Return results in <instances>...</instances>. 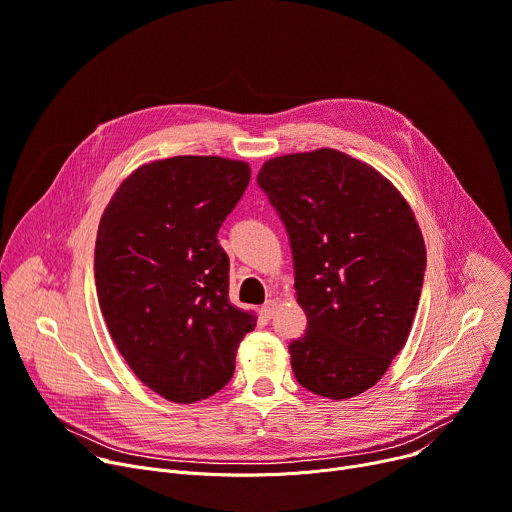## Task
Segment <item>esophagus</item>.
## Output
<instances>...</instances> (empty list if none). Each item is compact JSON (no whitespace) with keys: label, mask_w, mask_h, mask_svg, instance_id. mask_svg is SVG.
<instances>
[{"label":"esophagus","mask_w":512,"mask_h":512,"mask_svg":"<svg viewBox=\"0 0 512 512\" xmlns=\"http://www.w3.org/2000/svg\"><path fill=\"white\" fill-rule=\"evenodd\" d=\"M275 310H277V302H275V300H267V302L261 306V316H263L265 320H269V318L275 314Z\"/></svg>","instance_id":"esophagus-1"}]
</instances>
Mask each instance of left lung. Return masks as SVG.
<instances>
[{"label": "left lung", "mask_w": 512, "mask_h": 512, "mask_svg": "<svg viewBox=\"0 0 512 512\" xmlns=\"http://www.w3.org/2000/svg\"><path fill=\"white\" fill-rule=\"evenodd\" d=\"M308 329L290 343L296 380L329 400L376 386L406 345L427 267L423 232L396 185L337 149L265 161Z\"/></svg>", "instance_id": "8db88e82"}]
</instances>
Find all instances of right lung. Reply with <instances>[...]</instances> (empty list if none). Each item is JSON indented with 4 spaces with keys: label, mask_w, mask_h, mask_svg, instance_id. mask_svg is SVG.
<instances>
[{
    "label": "right lung",
    "mask_w": 512,
    "mask_h": 512,
    "mask_svg": "<svg viewBox=\"0 0 512 512\" xmlns=\"http://www.w3.org/2000/svg\"><path fill=\"white\" fill-rule=\"evenodd\" d=\"M251 179L245 161L179 155L134 169L106 206L96 288L134 376L175 404L206 400L235 371L257 316L228 300L218 228Z\"/></svg>",
    "instance_id": "add662e5"
}]
</instances>
